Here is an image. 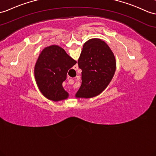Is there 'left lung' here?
Wrapping results in <instances>:
<instances>
[{"instance_id":"1","label":"left lung","mask_w":156,"mask_h":156,"mask_svg":"<svg viewBox=\"0 0 156 156\" xmlns=\"http://www.w3.org/2000/svg\"><path fill=\"white\" fill-rule=\"evenodd\" d=\"M78 66L82 70V83L75 97L89 98L107 88L115 73L116 59L104 41L93 38L83 45Z\"/></svg>"}]
</instances>
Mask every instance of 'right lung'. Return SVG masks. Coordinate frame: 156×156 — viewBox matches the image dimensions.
<instances>
[{
    "label": "right lung",
    "mask_w": 156,
    "mask_h": 156,
    "mask_svg": "<svg viewBox=\"0 0 156 156\" xmlns=\"http://www.w3.org/2000/svg\"><path fill=\"white\" fill-rule=\"evenodd\" d=\"M76 63L58 45H52L43 49L36 63L34 75L45 97L55 102L66 99L69 94L63 88L62 83L66 79L68 70Z\"/></svg>",
    "instance_id": "right-lung-1"
}]
</instances>
